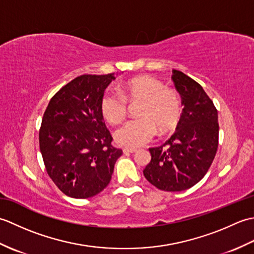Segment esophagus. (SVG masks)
<instances>
[{
  "label": "esophagus",
  "mask_w": 254,
  "mask_h": 254,
  "mask_svg": "<svg viewBox=\"0 0 254 254\" xmlns=\"http://www.w3.org/2000/svg\"><path fill=\"white\" fill-rule=\"evenodd\" d=\"M135 152H136L135 148H123L124 154H132V153H135Z\"/></svg>",
  "instance_id": "1"
}]
</instances>
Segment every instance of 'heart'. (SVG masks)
Returning a JSON list of instances; mask_svg holds the SVG:
<instances>
[{"label": "heart", "mask_w": 254, "mask_h": 254, "mask_svg": "<svg viewBox=\"0 0 254 254\" xmlns=\"http://www.w3.org/2000/svg\"><path fill=\"white\" fill-rule=\"evenodd\" d=\"M120 95L108 91L100 100V111L111 126L120 124L127 115L128 104H138L139 119L127 122L115 134L119 145L124 147H141L160 134L172 132L182 115V105L175 89L167 88L161 80L143 75L127 80L120 88Z\"/></svg>", "instance_id": "heart-1"}]
</instances>
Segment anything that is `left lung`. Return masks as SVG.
I'll return each mask as SVG.
<instances>
[{
    "label": "left lung",
    "mask_w": 254,
    "mask_h": 254,
    "mask_svg": "<svg viewBox=\"0 0 254 254\" xmlns=\"http://www.w3.org/2000/svg\"><path fill=\"white\" fill-rule=\"evenodd\" d=\"M172 80L183 105L174 135L149 148L150 163L143 174L159 190L183 191L206 175L218 147V115L212 99L195 80L172 71Z\"/></svg>",
    "instance_id": "1"
}]
</instances>
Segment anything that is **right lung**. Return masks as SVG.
Listing matches in <instances>:
<instances>
[{"label":"right lung","mask_w":254,"mask_h":254,"mask_svg":"<svg viewBox=\"0 0 254 254\" xmlns=\"http://www.w3.org/2000/svg\"><path fill=\"white\" fill-rule=\"evenodd\" d=\"M113 74H84L64 85L49 101L39 130L46 170L65 195L88 198L109 185L122 149L100 111V100Z\"/></svg>","instance_id":"obj_1"}]
</instances>
